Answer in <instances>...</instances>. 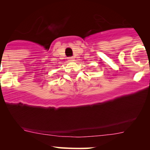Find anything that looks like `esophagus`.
Segmentation results:
<instances>
[{
    "label": "esophagus",
    "mask_w": 150,
    "mask_h": 150,
    "mask_svg": "<svg viewBox=\"0 0 150 150\" xmlns=\"http://www.w3.org/2000/svg\"><path fill=\"white\" fill-rule=\"evenodd\" d=\"M68 60H69V62H73L75 60V59H74V57H68Z\"/></svg>",
    "instance_id": "1"
}]
</instances>
